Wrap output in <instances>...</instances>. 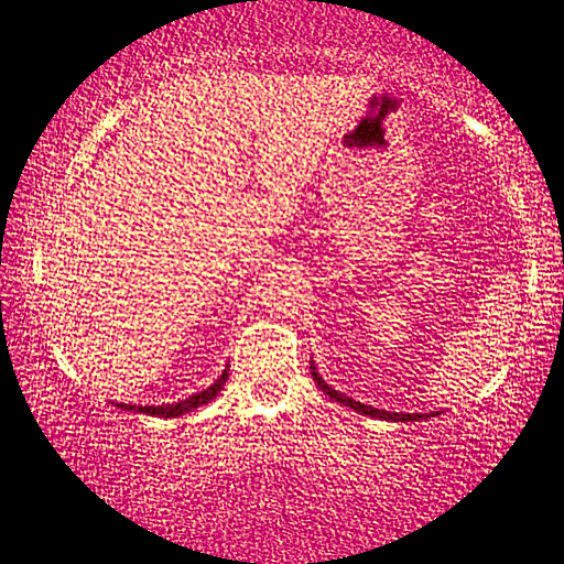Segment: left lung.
<instances>
[{
    "instance_id": "8db88e82",
    "label": "left lung",
    "mask_w": 564,
    "mask_h": 564,
    "mask_svg": "<svg viewBox=\"0 0 564 564\" xmlns=\"http://www.w3.org/2000/svg\"><path fill=\"white\" fill-rule=\"evenodd\" d=\"M310 370H312V378H315V383L319 386V391H323L325 395L335 398L337 403L348 405V409H352V411H360V413H366V415H376V419H386V421H419V419H429V415H423V413H388V411H378V409H372V405H366V403L352 401V398H345L343 393L333 391V388L327 386L323 378H319V372L315 370V366H310Z\"/></svg>"
}]
</instances>
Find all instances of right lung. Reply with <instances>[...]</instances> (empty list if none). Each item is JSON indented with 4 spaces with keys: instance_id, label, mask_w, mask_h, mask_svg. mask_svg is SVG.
<instances>
[{
    "instance_id": "1",
    "label": "right lung",
    "mask_w": 564,
    "mask_h": 564,
    "mask_svg": "<svg viewBox=\"0 0 564 564\" xmlns=\"http://www.w3.org/2000/svg\"><path fill=\"white\" fill-rule=\"evenodd\" d=\"M227 378H229V372L224 370L221 378L216 380L214 386H209V388H206V391L196 393L192 398H186V401H178V403H169V405H138V409H135V405H128V403H118V409L149 413V415H166V419H176V415H184V413H188L192 409H198V405L209 403L212 398H216V393L221 391L224 383H227Z\"/></svg>"
}]
</instances>
